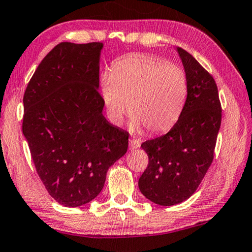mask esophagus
Instances as JSON below:
<instances>
[{"label": "esophagus", "mask_w": 252, "mask_h": 252, "mask_svg": "<svg viewBox=\"0 0 252 252\" xmlns=\"http://www.w3.org/2000/svg\"><path fill=\"white\" fill-rule=\"evenodd\" d=\"M129 147H130V150H134L140 147V141L137 140V139H130L129 141Z\"/></svg>", "instance_id": "1"}]
</instances>
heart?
Masks as SVG:
<instances>
[{
  "label": "heart",
  "instance_id": "b5f03b06",
  "mask_svg": "<svg viewBox=\"0 0 252 252\" xmlns=\"http://www.w3.org/2000/svg\"><path fill=\"white\" fill-rule=\"evenodd\" d=\"M99 89L113 125H122L129 105L133 127L158 133L178 121L187 99L188 79L174 63L127 56L102 78Z\"/></svg>",
  "mask_w": 252,
  "mask_h": 252
}]
</instances>
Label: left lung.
I'll return each mask as SVG.
<instances>
[{
  "label": "left lung",
  "instance_id": "obj_1",
  "mask_svg": "<svg viewBox=\"0 0 252 252\" xmlns=\"http://www.w3.org/2000/svg\"><path fill=\"white\" fill-rule=\"evenodd\" d=\"M188 79L185 106L166 134L145 141L148 166L138 181L141 193L160 206H173L194 193L214 158L222 108L214 78L182 48Z\"/></svg>",
  "mask_w": 252,
  "mask_h": 252
}]
</instances>
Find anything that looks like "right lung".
<instances>
[{"mask_svg":"<svg viewBox=\"0 0 252 252\" xmlns=\"http://www.w3.org/2000/svg\"><path fill=\"white\" fill-rule=\"evenodd\" d=\"M103 43H61L39 63L24 96L22 132L36 171L60 205L79 207L102 191L129 133L103 114Z\"/></svg>","mask_w":252,"mask_h":252,"instance_id":"right-lung-1","label":"right lung"}]
</instances>
